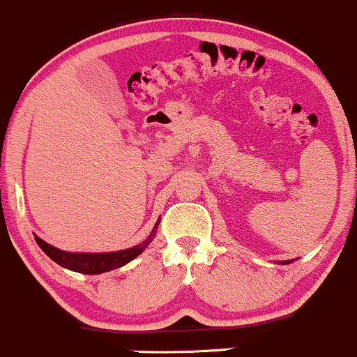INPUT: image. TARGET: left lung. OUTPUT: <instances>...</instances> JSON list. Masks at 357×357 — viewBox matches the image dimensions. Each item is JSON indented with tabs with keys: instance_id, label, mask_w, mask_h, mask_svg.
Instances as JSON below:
<instances>
[{
	"instance_id": "8db88e82",
	"label": "left lung",
	"mask_w": 357,
	"mask_h": 357,
	"mask_svg": "<svg viewBox=\"0 0 357 357\" xmlns=\"http://www.w3.org/2000/svg\"><path fill=\"white\" fill-rule=\"evenodd\" d=\"M292 261H286V262H282V264H291Z\"/></svg>"
}]
</instances>
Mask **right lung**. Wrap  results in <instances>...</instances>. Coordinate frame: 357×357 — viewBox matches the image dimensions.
I'll return each mask as SVG.
<instances>
[{"instance_id":"add662e5","label":"right lung","mask_w":357,"mask_h":357,"mask_svg":"<svg viewBox=\"0 0 357 357\" xmlns=\"http://www.w3.org/2000/svg\"><path fill=\"white\" fill-rule=\"evenodd\" d=\"M160 220L155 224V227L150 234L146 241L142 242L135 247H130L125 250H116V252H102V254H88V252H65V250L56 249V247L46 244L45 241H41L40 237L35 236L36 244L41 247V250L48 255L52 261H54L58 266L65 267V269L79 272V274H103V272L119 269V267L125 266L130 261L140 255L145 250V247L153 241L155 237V229L158 227Z\"/></svg>"}]
</instances>
